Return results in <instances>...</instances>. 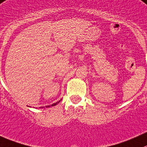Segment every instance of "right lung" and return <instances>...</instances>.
<instances>
[{"label": "right lung", "mask_w": 147, "mask_h": 147, "mask_svg": "<svg viewBox=\"0 0 147 147\" xmlns=\"http://www.w3.org/2000/svg\"><path fill=\"white\" fill-rule=\"evenodd\" d=\"M60 102H61V100H60V101H58V102H55V103H54V104H53L52 105V106H55V105H58V103H59ZM50 107V105H48V106H46V107ZM45 107H40V108H44Z\"/></svg>", "instance_id": "1"}]
</instances>
